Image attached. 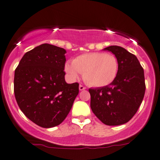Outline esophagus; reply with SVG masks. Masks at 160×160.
Returning <instances> with one entry per match:
<instances>
[{
	"instance_id": "esophagus-1",
	"label": "esophagus",
	"mask_w": 160,
	"mask_h": 160,
	"mask_svg": "<svg viewBox=\"0 0 160 160\" xmlns=\"http://www.w3.org/2000/svg\"><path fill=\"white\" fill-rule=\"evenodd\" d=\"M79 90H80V91H82V90H86V87H83V85H80V86H79Z\"/></svg>"
}]
</instances>
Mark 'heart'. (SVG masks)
<instances>
[{"label": "heart", "mask_w": 160, "mask_h": 160, "mask_svg": "<svg viewBox=\"0 0 160 160\" xmlns=\"http://www.w3.org/2000/svg\"><path fill=\"white\" fill-rule=\"evenodd\" d=\"M64 70L70 80H75L83 73L85 81L93 87L110 84L117 77L118 61L115 56L102 52L81 54L65 63Z\"/></svg>", "instance_id": "obj_1"}]
</instances>
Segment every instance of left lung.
<instances>
[{
  "instance_id": "obj_1",
  "label": "left lung",
  "mask_w": 160,
  "mask_h": 160,
  "mask_svg": "<svg viewBox=\"0 0 160 160\" xmlns=\"http://www.w3.org/2000/svg\"><path fill=\"white\" fill-rule=\"evenodd\" d=\"M103 50L115 55L118 71L110 84L89 90L90 107L106 125H122L132 119L142 101L146 90L144 71L137 57L125 48L110 46Z\"/></svg>"
}]
</instances>
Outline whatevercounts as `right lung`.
<instances>
[{
  "instance_id": "right-lung-1",
  "label": "right lung",
  "mask_w": 160,
  "mask_h": 160,
  "mask_svg": "<svg viewBox=\"0 0 160 160\" xmlns=\"http://www.w3.org/2000/svg\"><path fill=\"white\" fill-rule=\"evenodd\" d=\"M63 48L43 43L27 52L14 72L13 90L20 109L43 128L60 125L79 93V83H67Z\"/></svg>"
}]
</instances>
